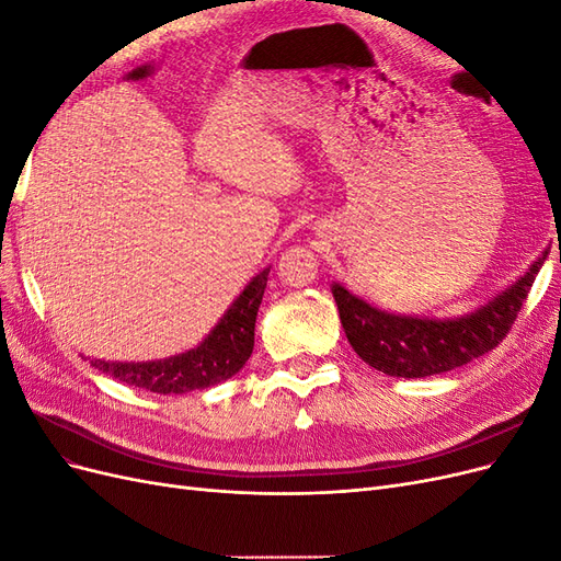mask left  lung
<instances>
[{
    "mask_svg": "<svg viewBox=\"0 0 561 561\" xmlns=\"http://www.w3.org/2000/svg\"><path fill=\"white\" fill-rule=\"evenodd\" d=\"M546 257L548 250L505 290L456 318L390 313L339 283H332V295L353 351L369 367L388 377L421 379L443 375L496 348L515 322Z\"/></svg>",
    "mask_w": 561,
    "mask_h": 561,
    "instance_id": "obj_1",
    "label": "left lung"
}]
</instances>
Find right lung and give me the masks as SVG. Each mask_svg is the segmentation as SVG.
Listing matches in <instances>:
<instances>
[{"instance_id":"obj_1","label":"right lung","mask_w":561,"mask_h":561,"mask_svg":"<svg viewBox=\"0 0 561 561\" xmlns=\"http://www.w3.org/2000/svg\"><path fill=\"white\" fill-rule=\"evenodd\" d=\"M268 271L271 266L260 271L243 287V293L233 299L231 307L198 346L163 360L116 363L89 358L91 365L116 381L163 396L190 393V390L210 388L231 379L248 363L252 353L254 320H257Z\"/></svg>"}]
</instances>
